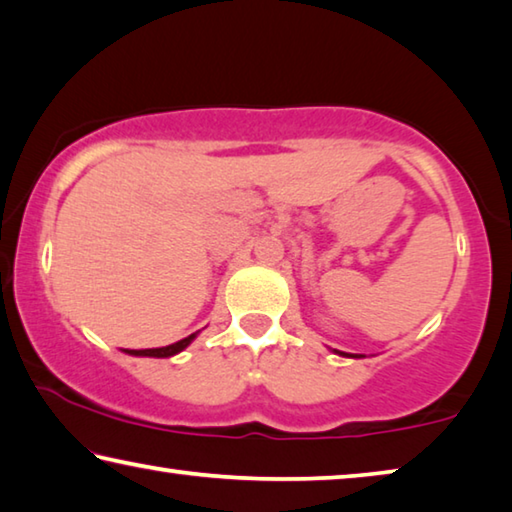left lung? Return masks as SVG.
<instances>
[{"mask_svg": "<svg viewBox=\"0 0 512 512\" xmlns=\"http://www.w3.org/2000/svg\"><path fill=\"white\" fill-rule=\"evenodd\" d=\"M332 353L342 355V358H364V355H358V353H344V351H335V348H332Z\"/></svg>", "mask_w": 512, "mask_h": 512, "instance_id": "1", "label": "left lung"}]
</instances>
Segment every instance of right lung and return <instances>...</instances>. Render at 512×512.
Here are the masks:
<instances>
[{"label": "right lung", "instance_id": "add662e5", "mask_svg": "<svg viewBox=\"0 0 512 512\" xmlns=\"http://www.w3.org/2000/svg\"><path fill=\"white\" fill-rule=\"evenodd\" d=\"M198 337V332H193V335L180 339V342L175 344H168V346H161V348H143V351H132V348H125L127 355H136V358H173V355L182 353L186 346H189L193 339Z\"/></svg>", "mask_w": 512, "mask_h": 512}]
</instances>
